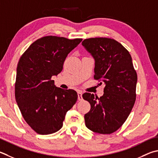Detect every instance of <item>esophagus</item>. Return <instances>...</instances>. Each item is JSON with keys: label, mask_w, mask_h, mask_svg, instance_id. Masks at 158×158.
Listing matches in <instances>:
<instances>
[{"label": "esophagus", "mask_w": 158, "mask_h": 158, "mask_svg": "<svg viewBox=\"0 0 158 158\" xmlns=\"http://www.w3.org/2000/svg\"><path fill=\"white\" fill-rule=\"evenodd\" d=\"M77 93H78V100H79V101H82V100H83L82 92L79 90V91L77 92Z\"/></svg>", "instance_id": "1"}]
</instances>
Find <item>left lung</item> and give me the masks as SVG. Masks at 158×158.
Masks as SVG:
<instances>
[{
	"instance_id": "1",
	"label": "left lung",
	"mask_w": 158,
	"mask_h": 158,
	"mask_svg": "<svg viewBox=\"0 0 158 158\" xmlns=\"http://www.w3.org/2000/svg\"><path fill=\"white\" fill-rule=\"evenodd\" d=\"M82 45L95 61L94 79L104 84L99 98L85 93L90 104L84 115L86 127L100 134L115 132L126 122L136 99L137 73L129 52L116 40L96 37L84 39Z\"/></svg>"
}]
</instances>
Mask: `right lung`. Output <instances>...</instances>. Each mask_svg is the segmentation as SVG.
Segmentation results:
<instances>
[{
  "label": "right lung",
  "instance_id": "obj_1",
  "mask_svg": "<svg viewBox=\"0 0 158 158\" xmlns=\"http://www.w3.org/2000/svg\"><path fill=\"white\" fill-rule=\"evenodd\" d=\"M81 41L44 36L32 43L19 59L16 101L25 121L38 134L60 130L65 114L77 102V92L56 87L52 77L61 73L68 54Z\"/></svg>",
  "mask_w": 158,
  "mask_h": 158
}]
</instances>
